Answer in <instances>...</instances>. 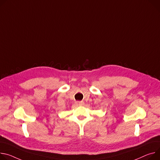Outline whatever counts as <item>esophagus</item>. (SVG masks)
Masks as SVG:
<instances>
[{
  "label": "esophagus",
  "instance_id": "34e87169",
  "mask_svg": "<svg viewBox=\"0 0 160 160\" xmlns=\"http://www.w3.org/2000/svg\"><path fill=\"white\" fill-rule=\"evenodd\" d=\"M83 101H77L76 102V104L77 105H83Z\"/></svg>",
  "mask_w": 160,
  "mask_h": 160
}]
</instances>
